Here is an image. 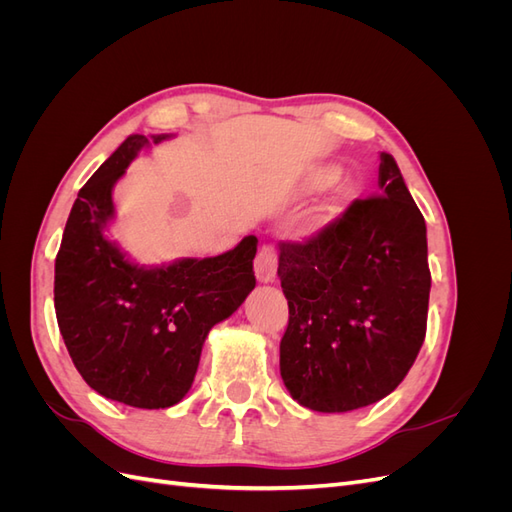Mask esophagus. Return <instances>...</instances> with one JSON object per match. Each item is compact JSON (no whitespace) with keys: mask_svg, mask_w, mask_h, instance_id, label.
Segmentation results:
<instances>
[{"mask_svg":"<svg viewBox=\"0 0 512 512\" xmlns=\"http://www.w3.org/2000/svg\"><path fill=\"white\" fill-rule=\"evenodd\" d=\"M254 273H256V280L262 284H269L275 280V273H277V250L275 245H262L256 260H254Z\"/></svg>","mask_w":512,"mask_h":512,"instance_id":"esophagus-1","label":"esophagus"}]
</instances>
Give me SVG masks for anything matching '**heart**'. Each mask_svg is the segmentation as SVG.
Listing matches in <instances>:
<instances>
[{"mask_svg":"<svg viewBox=\"0 0 512 512\" xmlns=\"http://www.w3.org/2000/svg\"><path fill=\"white\" fill-rule=\"evenodd\" d=\"M339 177H342V168H339L337 164H318V166H314V168L309 170V173L305 175V179H303V190H305L307 194L322 192V190L331 188V185H333ZM352 194H354L352 185H348V183L339 185V188L335 190V194H333V196L327 200V203L322 205V209L318 211V215H316L314 222H312V228L316 230V228H322L324 224H329V222L335 218V215L350 203Z\"/></svg>","mask_w":512,"mask_h":512,"instance_id":"obj_1","label":"heart"}]
</instances>
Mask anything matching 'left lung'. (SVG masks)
Listing matches in <instances>:
<instances>
[{"label": "left lung", "instance_id": "left-lung-1", "mask_svg": "<svg viewBox=\"0 0 512 512\" xmlns=\"http://www.w3.org/2000/svg\"><path fill=\"white\" fill-rule=\"evenodd\" d=\"M378 188L318 235L280 243L277 275L290 314L280 371L309 410L376 404L406 378L425 342L427 226L391 153H380Z\"/></svg>", "mask_w": 512, "mask_h": 512}]
</instances>
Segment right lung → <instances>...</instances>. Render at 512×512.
<instances>
[{
  "mask_svg": "<svg viewBox=\"0 0 512 512\" xmlns=\"http://www.w3.org/2000/svg\"><path fill=\"white\" fill-rule=\"evenodd\" d=\"M166 138L132 134L91 175L55 258V314L74 367L102 397L145 410L179 404L209 331L256 286L254 235L220 256L162 267L136 265L106 239L117 179L138 151Z\"/></svg>",
  "mask_w": 512,
  "mask_h": 512,
  "instance_id": "right-lung-1",
  "label": "right lung"
}]
</instances>
